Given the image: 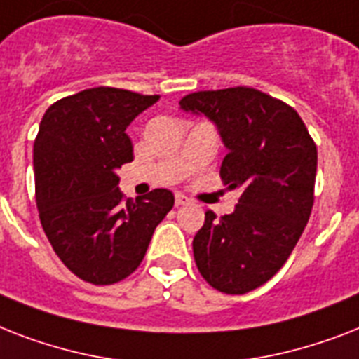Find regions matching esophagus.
Here are the masks:
<instances>
[{"instance_id": "1", "label": "esophagus", "mask_w": 359, "mask_h": 359, "mask_svg": "<svg viewBox=\"0 0 359 359\" xmlns=\"http://www.w3.org/2000/svg\"><path fill=\"white\" fill-rule=\"evenodd\" d=\"M190 199L186 196H182V194H177V196H175V205H177V207H186V205H190Z\"/></svg>"}]
</instances>
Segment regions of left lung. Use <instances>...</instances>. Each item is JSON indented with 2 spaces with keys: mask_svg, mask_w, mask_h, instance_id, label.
<instances>
[{
  "mask_svg": "<svg viewBox=\"0 0 359 359\" xmlns=\"http://www.w3.org/2000/svg\"><path fill=\"white\" fill-rule=\"evenodd\" d=\"M179 104L216 126L227 151L219 175L240 191L231 214H205L196 264L219 292L245 294L283 266L306 229L317 147L294 109L250 87L191 93Z\"/></svg>",
  "mask_w": 359,
  "mask_h": 359,
  "instance_id": "1",
  "label": "left lung"
}]
</instances>
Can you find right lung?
Masks as SVG:
<instances>
[{"label":"right lung","instance_id":"1","mask_svg":"<svg viewBox=\"0 0 359 359\" xmlns=\"http://www.w3.org/2000/svg\"><path fill=\"white\" fill-rule=\"evenodd\" d=\"M160 97L95 87L52 104L35 145L36 208L70 272L111 285L134 272L156 225L173 208L169 190L124 199L117 169L134 160L126 128Z\"/></svg>","mask_w":359,"mask_h":359}]
</instances>
